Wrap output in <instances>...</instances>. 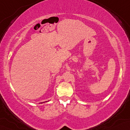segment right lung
I'll list each match as a JSON object with an SVG mask.
<instances>
[{
    "label": "right lung",
    "mask_w": 130,
    "mask_h": 130,
    "mask_svg": "<svg viewBox=\"0 0 130 130\" xmlns=\"http://www.w3.org/2000/svg\"><path fill=\"white\" fill-rule=\"evenodd\" d=\"M45 102H47V101H45ZM45 103V102H42V103Z\"/></svg>",
    "instance_id": "obj_1"
}]
</instances>
